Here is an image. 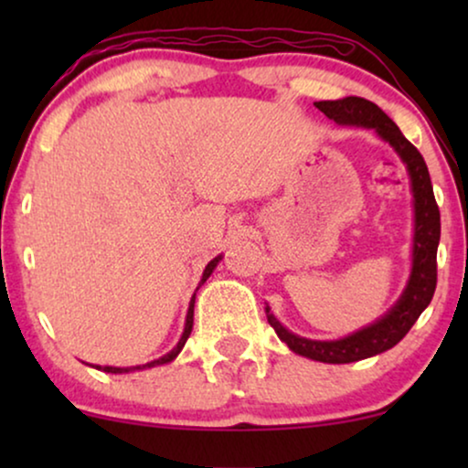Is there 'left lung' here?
I'll return each instance as SVG.
<instances>
[{
  "mask_svg": "<svg viewBox=\"0 0 468 468\" xmlns=\"http://www.w3.org/2000/svg\"><path fill=\"white\" fill-rule=\"evenodd\" d=\"M315 106L325 117L338 125H360L367 130H375L377 136L389 143L399 153L402 164L407 165L411 178L413 194V261L407 287L392 309L381 319L354 335L338 338V341H311L298 336L285 328L266 306L268 324L272 325L277 336L290 347L293 354L309 357V360L325 364H349L364 360V357L383 354L400 343L411 325L418 322L421 311L431 304L434 287H437V247L441 239V215L437 200L432 194L431 175L421 153L402 136L399 125L381 111L379 106L364 98L325 100L315 101Z\"/></svg>",
  "mask_w": 468,
  "mask_h": 468,
  "instance_id": "1",
  "label": "left lung"
}]
</instances>
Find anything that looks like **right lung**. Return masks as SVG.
Returning a JSON list of instances; mask_svg holds the SVG:
<instances>
[{
	"label": "right lung",
	"instance_id": "obj_1",
	"mask_svg": "<svg viewBox=\"0 0 468 468\" xmlns=\"http://www.w3.org/2000/svg\"><path fill=\"white\" fill-rule=\"evenodd\" d=\"M219 260H221V255H217L215 260H210L208 264H207V268H204V274H202V281H200V285H204V281H207L210 274H213V271H215V266L219 264ZM197 285V287H200ZM197 292V290H196ZM194 304H196V293L194 296H191V303H189V311H187V319H185V330H183V336H181V341L176 343V347L170 351V354H165V356H162L159 357V360H153V362H146V364H140V367H127V368H119V367H93V368H98V370H104V373H114V375H121V373H132V370H144V368H153V367H159V364H168V362H172L175 360V357L181 354V349L185 347V343H187V338H189V335H191V328H194Z\"/></svg>",
	"mask_w": 468,
	"mask_h": 468
}]
</instances>
